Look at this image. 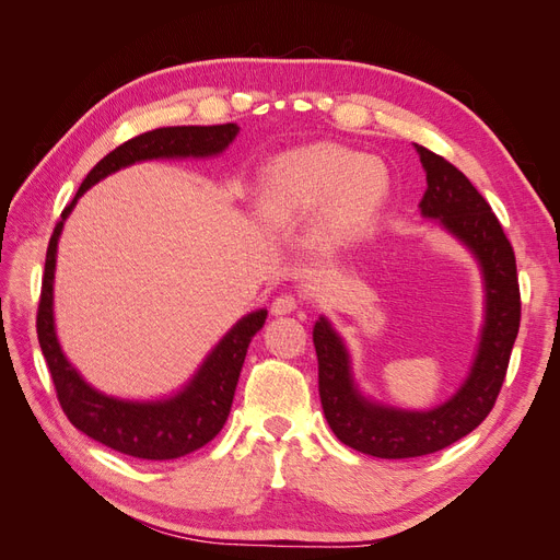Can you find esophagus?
Instances as JSON below:
<instances>
[{"mask_svg":"<svg viewBox=\"0 0 560 560\" xmlns=\"http://www.w3.org/2000/svg\"><path fill=\"white\" fill-rule=\"evenodd\" d=\"M299 299L294 294H280L273 306H270V311H273V315H287V313H294L299 308Z\"/></svg>","mask_w":560,"mask_h":560,"instance_id":"34e87169","label":"esophagus"}]
</instances>
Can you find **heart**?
<instances>
[{"label": "heart", "instance_id": "heart-1", "mask_svg": "<svg viewBox=\"0 0 560 560\" xmlns=\"http://www.w3.org/2000/svg\"><path fill=\"white\" fill-rule=\"evenodd\" d=\"M389 191L387 167L343 144L322 142L278 159L266 175L268 217L296 219L327 208L329 229L350 235L364 229Z\"/></svg>", "mask_w": 560, "mask_h": 560}]
</instances>
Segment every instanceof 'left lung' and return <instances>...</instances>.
I'll list each match as a JSON object with an SVG mask.
<instances>
[{
    "mask_svg": "<svg viewBox=\"0 0 560 560\" xmlns=\"http://www.w3.org/2000/svg\"><path fill=\"white\" fill-rule=\"evenodd\" d=\"M416 149L428 173V191L420 200L422 214L439 219L481 261L488 294L486 327L469 378L457 395L432 411L418 413L366 401L352 385L343 341L325 317L315 322L319 401L331 432L346 446L385 460L436 453L479 428L493 411L521 325L514 247L495 212L453 163L420 144Z\"/></svg>",
    "mask_w": 560,
    "mask_h": 560,
    "instance_id": "left-lung-1",
    "label": "left lung"
}]
</instances>
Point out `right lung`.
<instances>
[{"label": "right lung", "instance_id": "add662e5", "mask_svg": "<svg viewBox=\"0 0 560 560\" xmlns=\"http://www.w3.org/2000/svg\"><path fill=\"white\" fill-rule=\"evenodd\" d=\"M235 135H238V126L235 124L167 126L142 132L138 138L124 142L121 147L109 151L86 175L74 200L62 210L60 222L56 224L54 235L48 241L37 308V336L50 378H54L56 385L58 401L67 420L77 430L118 453L140 457V460H175V457L202 448L222 432L231 413L235 385H238L241 378L249 341L264 327L266 311L245 315L219 341L194 381L177 397L149 404L107 397L77 374L58 346L54 329V270L58 235L77 198L103 177L121 171V167L135 161L212 156L226 149Z\"/></svg>", "mask_w": 560, "mask_h": 560}]
</instances>
